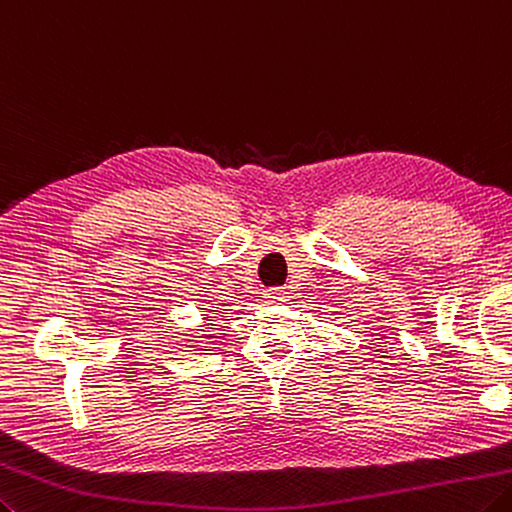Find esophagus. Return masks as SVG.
I'll return each instance as SVG.
<instances>
[{
    "label": "esophagus",
    "mask_w": 512,
    "mask_h": 512,
    "mask_svg": "<svg viewBox=\"0 0 512 512\" xmlns=\"http://www.w3.org/2000/svg\"><path fill=\"white\" fill-rule=\"evenodd\" d=\"M266 304H286L288 302V293L286 288H270L264 293Z\"/></svg>",
    "instance_id": "1"
}]
</instances>
